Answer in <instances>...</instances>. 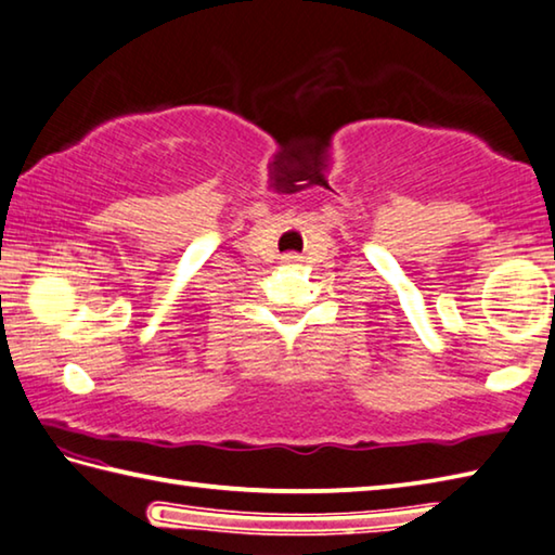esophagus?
<instances>
[{"mask_svg":"<svg viewBox=\"0 0 555 555\" xmlns=\"http://www.w3.org/2000/svg\"><path fill=\"white\" fill-rule=\"evenodd\" d=\"M286 259H296V257H286Z\"/></svg>","mask_w":555,"mask_h":555,"instance_id":"1","label":"esophagus"}]
</instances>
